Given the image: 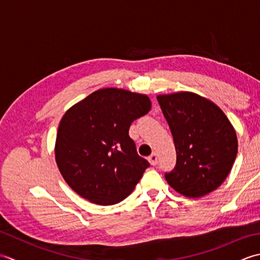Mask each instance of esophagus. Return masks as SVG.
I'll use <instances>...</instances> for the list:
<instances>
[{"instance_id":"34e87169","label":"esophagus","mask_w":260,"mask_h":260,"mask_svg":"<svg viewBox=\"0 0 260 260\" xmlns=\"http://www.w3.org/2000/svg\"><path fill=\"white\" fill-rule=\"evenodd\" d=\"M148 162H150L152 165H156L157 164V155H156V153H153V154H151L150 156H148Z\"/></svg>"}]
</instances>
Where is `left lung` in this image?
Wrapping results in <instances>:
<instances>
[{
    "label": "left lung",
    "instance_id": "1",
    "mask_svg": "<svg viewBox=\"0 0 260 260\" xmlns=\"http://www.w3.org/2000/svg\"><path fill=\"white\" fill-rule=\"evenodd\" d=\"M157 102L173 136L176 165L165 173L173 189L201 198L223 183L238 152L234 126L217 105L198 93L158 95Z\"/></svg>",
    "mask_w": 260,
    "mask_h": 260
}]
</instances>
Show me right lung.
Returning <instances> with one entry per match:
<instances>
[{
	"instance_id": "right-lung-1",
	"label": "right lung",
	"mask_w": 260,
	"mask_h": 260,
	"mask_svg": "<svg viewBox=\"0 0 260 260\" xmlns=\"http://www.w3.org/2000/svg\"><path fill=\"white\" fill-rule=\"evenodd\" d=\"M151 106L143 93L103 88L64 113L54 155L62 178L77 194L101 206L131 194L150 163L137 154L129 126Z\"/></svg>"
}]
</instances>
